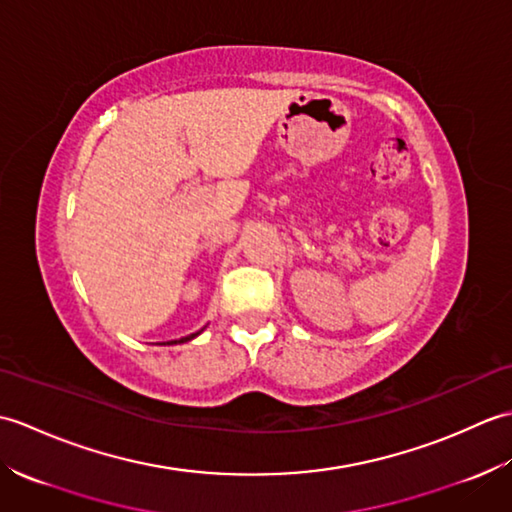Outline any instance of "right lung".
<instances>
[{"mask_svg":"<svg viewBox=\"0 0 512 512\" xmlns=\"http://www.w3.org/2000/svg\"><path fill=\"white\" fill-rule=\"evenodd\" d=\"M202 332V330H200ZM200 332H195V334H189V336H184V339H180L178 343H187V341H191V339H195V336H198ZM171 343H176V341H171Z\"/></svg>","mask_w":512,"mask_h":512,"instance_id":"right-lung-1","label":"right lung"}]
</instances>
